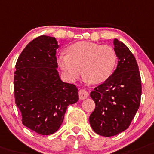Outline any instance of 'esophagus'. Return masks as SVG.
<instances>
[{
    "instance_id": "esophagus-1",
    "label": "esophagus",
    "mask_w": 154,
    "mask_h": 154,
    "mask_svg": "<svg viewBox=\"0 0 154 154\" xmlns=\"http://www.w3.org/2000/svg\"><path fill=\"white\" fill-rule=\"evenodd\" d=\"M78 95H79V99H81V100H83V99H87L88 97L89 94L85 89H80L79 91H78Z\"/></svg>"
}]
</instances>
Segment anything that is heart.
Returning <instances> with one entry per match:
<instances>
[{
  "instance_id": "heart-1",
  "label": "heart",
  "mask_w": 154,
  "mask_h": 154,
  "mask_svg": "<svg viewBox=\"0 0 154 154\" xmlns=\"http://www.w3.org/2000/svg\"><path fill=\"white\" fill-rule=\"evenodd\" d=\"M116 62L117 55L113 48L88 41L73 44L69 48V53H61L58 59L59 66L69 81L77 80L83 70L85 80L93 83L105 81L113 72Z\"/></svg>"
}]
</instances>
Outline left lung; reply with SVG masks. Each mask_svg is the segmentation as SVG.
Returning a JSON list of instances; mask_svg holds the SVG:
<instances>
[{"label":"left lung","instance_id":"1","mask_svg":"<svg viewBox=\"0 0 154 154\" xmlns=\"http://www.w3.org/2000/svg\"><path fill=\"white\" fill-rule=\"evenodd\" d=\"M118 59L108 79L90 93L95 103L89 122L95 133L109 137L125 131L140 104L142 85L136 59L121 41L113 40Z\"/></svg>","mask_w":154,"mask_h":154}]
</instances>
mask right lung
Instances as JSON below:
<instances>
[{
  "instance_id": "right-lung-1",
  "label": "right lung",
  "mask_w": 154,
  "mask_h": 154,
  "mask_svg": "<svg viewBox=\"0 0 154 154\" xmlns=\"http://www.w3.org/2000/svg\"><path fill=\"white\" fill-rule=\"evenodd\" d=\"M55 37L40 36L29 42L15 65L14 91L23 124L40 135H51L63 123L67 106L78 101V89L63 82Z\"/></svg>"
}]
</instances>
